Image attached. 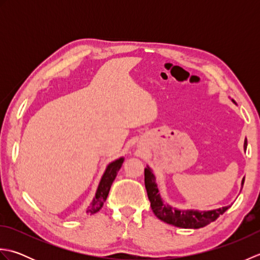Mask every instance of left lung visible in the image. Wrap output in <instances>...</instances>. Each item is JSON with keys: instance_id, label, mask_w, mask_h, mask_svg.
Returning a JSON list of instances; mask_svg holds the SVG:
<instances>
[{"instance_id": "1", "label": "left lung", "mask_w": 260, "mask_h": 260, "mask_svg": "<svg viewBox=\"0 0 260 260\" xmlns=\"http://www.w3.org/2000/svg\"><path fill=\"white\" fill-rule=\"evenodd\" d=\"M234 102V101H233ZM235 103V102H234ZM245 150L247 148V140H245ZM145 176V187L147 191V197L150 199L151 208L158 219L162 221L173 224L175 227L186 228V229H198L204 225L213 222L219 218V215L223 214L230 206L219 208L210 211H198V210H179L172 208L169 204H165L161 197H159L158 189L155 183V176L152 173L150 168H146L144 171ZM245 179L242 180L244 185Z\"/></svg>"}]
</instances>
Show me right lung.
Here are the masks:
<instances>
[{"label": "right lung", "mask_w": 260, "mask_h": 260, "mask_svg": "<svg viewBox=\"0 0 260 260\" xmlns=\"http://www.w3.org/2000/svg\"><path fill=\"white\" fill-rule=\"evenodd\" d=\"M123 161L124 158L121 157L119 159H116V161L108 165L101 180V183L98 185L96 196L93 198L91 206L87 209V213H96L102 209V207L104 206V202L106 201V199L108 197L110 186H112L116 175H117V172L119 171L121 164H123Z\"/></svg>", "instance_id": "1"}]
</instances>
